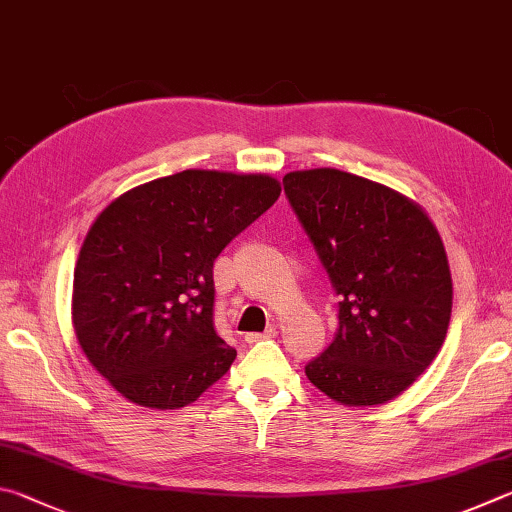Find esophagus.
Wrapping results in <instances>:
<instances>
[{"label": "esophagus", "mask_w": 512, "mask_h": 512, "mask_svg": "<svg viewBox=\"0 0 512 512\" xmlns=\"http://www.w3.org/2000/svg\"><path fill=\"white\" fill-rule=\"evenodd\" d=\"M276 335H279V330H276V326H270V328L265 330V333H249V335H245V342L247 344H256V342H261V339H272Z\"/></svg>", "instance_id": "esophagus-1"}]
</instances>
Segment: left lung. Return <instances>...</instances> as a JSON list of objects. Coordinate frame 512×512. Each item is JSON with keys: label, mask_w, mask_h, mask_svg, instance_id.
<instances>
[{"label": "left lung", "mask_w": 512, "mask_h": 512, "mask_svg": "<svg viewBox=\"0 0 512 512\" xmlns=\"http://www.w3.org/2000/svg\"><path fill=\"white\" fill-rule=\"evenodd\" d=\"M283 186L339 294V328L308 362V380L346 407L384 405L445 342L452 276L443 240L420 204L360 175L294 170Z\"/></svg>", "instance_id": "obj_1"}]
</instances>
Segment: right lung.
<instances>
[{
	"mask_svg": "<svg viewBox=\"0 0 512 512\" xmlns=\"http://www.w3.org/2000/svg\"><path fill=\"white\" fill-rule=\"evenodd\" d=\"M279 195L270 175L193 168L98 213L76 261L71 319L123 398L179 409L229 371L236 351L213 328V261Z\"/></svg>",
	"mask_w": 512,
	"mask_h": 512,
	"instance_id": "1",
	"label": "right lung"
}]
</instances>
